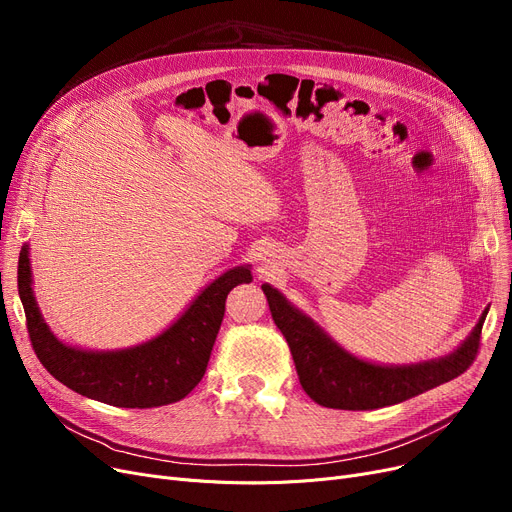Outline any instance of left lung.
I'll return each mask as SVG.
<instances>
[{
  "label": "left lung",
  "instance_id": "obj_1",
  "mask_svg": "<svg viewBox=\"0 0 512 512\" xmlns=\"http://www.w3.org/2000/svg\"><path fill=\"white\" fill-rule=\"evenodd\" d=\"M276 326L284 334L303 390L317 405L369 411L396 405L459 378L475 361L488 309L454 353L417 365H375L346 353L311 317L292 307L270 284L261 286Z\"/></svg>",
  "mask_w": 512,
  "mask_h": 512
}]
</instances>
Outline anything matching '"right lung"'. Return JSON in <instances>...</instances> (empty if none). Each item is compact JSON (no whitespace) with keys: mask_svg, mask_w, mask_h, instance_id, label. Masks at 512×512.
I'll return each instance as SVG.
<instances>
[{"mask_svg":"<svg viewBox=\"0 0 512 512\" xmlns=\"http://www.w3.org/2000/svg\"><path fill=\"white\" fill-rule=\"evenodd\" d=\"M251 280L249 265L232 267L153 340L122 351H83L51 334L33 294L29 247H22L18 259V294L37 359L70 390L124 409L170 405L201 382L222 326L228 292Z\"/></svg>","mask_w":512,"mask_h":512,"instance_id":"1","label":"right lung"}]
</instances>
